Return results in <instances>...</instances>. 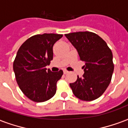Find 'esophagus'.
<instances>
[{"label":"esophagus","instance_id":"34e87169","mask_svg":"<svg viewBox=\"0 0 128 128\" xmlns=\"http://www.w3.org/2000/svg\"><path fill=\"white\" fill-rule=\"evenodd\" d=\"M63 72H64V75H66V74L68 73V71H67V70H64V71H63Z\"/></svg>","mask_w":128,"mask_h":128}]
</instances>
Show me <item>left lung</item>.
<instances>
[{
	"label": "left lung",
	"instance_id": "left-lung-1",
	"mask_svg": "<svg viewBox=\"0 0 128 128\" xmlns=\"http://www.w3.org/2000/svg\"><path fill=\"white\" fill-rule=\"evenodd\" d=\"M77 49L84 74L70 84L73 94L83 101H92L102 96L109 86L114 71L112 53L104 40L90 32L65 34Z\"/></svg>",
	"mask_w": 128,
	"mask_h": 128
}]
</instances>
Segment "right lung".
<instances>
[{"instance_id":"obj_1","label":"right lung","mask_w":128,"mask_h":128,"mask_svg":"<svg viewBox=\"0 0 128 128\" xmlns=\"http://www.w3.org/2000/svg\"><path fill=\"white\" fill-rule=\"evenodd\" d=\"M62 34H38L27 39L19 48L13 68L22 92L35 102H44L56 92L57 82L63 71L52 72L46 66L53 60V46Z\"/></svg>"}]
</instances>
